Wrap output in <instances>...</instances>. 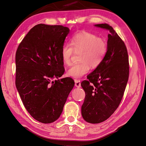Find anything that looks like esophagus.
<instances>
[{
  "mask_svg": "<svg viewBox=\"0 0 146 146\" xmlns=\"http://www.w3.org/2000/svg\"><path fill=\"white\" fill-rule=\"evenodd\" d=\"M74 83H75L76 87L80 88L81 86L80 80H79V79H74Z\"/></svg>",
  "mask_w": 146,
  "mask_h": 146,
  "instance_id": "obj_1",
  "label": "esophagus"
}]
</instances>
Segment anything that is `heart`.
Instances as JSON below:
<instances>
[{"label":"heart","instance_id":"1","mask_svg":"<svg viewBox=\"0 0 146 146\" xmlns=\"http://www.w3.org/2000/svg\"><path fill=\"white\" fill-rule=\"evenodd\" d=\"M70 41V44L65 43L62 45L60 54L63 64L68 66L71 63L74 52H80V62L72 64L67 71V75L73 78H80L88 73L90 66L93 68L98 67L108 51V44L104 38L90 32L76 33Z\"/></svg>","mask_w":146,"mask_h":146}]
</instances>
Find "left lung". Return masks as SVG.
I'll return each mask as SVG.
<instances>
[{"mask_svg":"<svg viewBox=\"0 0 146 146\" xmlns=\"http://www.w3.org/2000/svg\"><path fill=\"white\" fill-rule=\"evenodd\" d=\"M95 27L109 31L108 51L102 63L83 80L85 92L82 115L86 122L100 123L116 111L120 104L129 78V60L125 43L107 24Z\"/></svg>","mask_w":146,"mask_h":146,"instance_id":"obj_1","label":"left lung"}]
</instances>
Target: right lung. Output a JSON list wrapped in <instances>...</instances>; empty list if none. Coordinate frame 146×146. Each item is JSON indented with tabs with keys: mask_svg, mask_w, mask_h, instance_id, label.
Wrapping results in <instances>:
<instances>
[{
	"mask_svg": "<svg viewBox=\"0 0 146 146\" xmlns=\"http://www.w3.org/2000/svg\"><path fill=\"white\" fill-rule=\"evenodd\" d=\"M69 31L63 25L38 24L17 50L15 85L27 111L42 123L60 117L74 85L70 78L53 80L65 71L60 51Z\"/></svg>",
	"mask_w": 146,
	"mask_h": 146,
	"instance_id": "right-lung-1",
	"label": "right lung"
}]
</instances>
